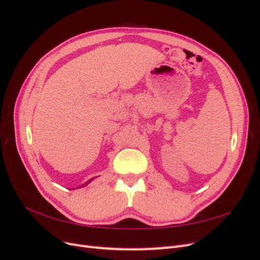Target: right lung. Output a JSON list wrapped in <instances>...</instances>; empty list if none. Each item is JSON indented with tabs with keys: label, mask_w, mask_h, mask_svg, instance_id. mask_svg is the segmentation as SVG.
Here are the masks:
<instances>
[{
	"label": "right lung",
	"mask_w": 260,
	"mask_h": 260,
	"mask_svg": "<svg viewBox=\"0 0 260 260\" xmlns=\"http://www.w3.org/2000/svg\"><path fill=\"white\" fill-rule=\"evenodd\" d=\"M96 177H94V178H91L90 180H88V181H86V182L85 183H83V184H81V185H79V186H77V187H75V188H81V187H83V186H85V185H88L90 182H92V181L94 180V179H95Z\"/></svg>",
	"instance_id": "1"
}]
</instances>
